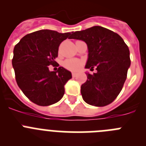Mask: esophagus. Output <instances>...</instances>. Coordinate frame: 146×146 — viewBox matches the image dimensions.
Wrapping results in <instances>:
<instances>
[{
	"mask_svg": "<svg viewBox=\"0 0 146 146\" xmlns=\"http://www.w3.org/2000/svg\"><path fill=\"white\" fill-rule=\"evenodd\" d=\"M72 77H77V74H76L75 72H72Z\"/></svg>",
	"mask_w": 146,
	"mask_h": 146,
	"instance_id": "esophagus-1",
	"label": "esophagus"
}]
</instances>
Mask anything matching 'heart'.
<instances>
[{"instance_id": "obj_1", "label": "heart", "mask_w": 146, "mask_h": 146, "mask_svg": "<svg viewBox=\"0 0 146 146\" xmlns=\"http://www.w3.org/2000/svg\"><path fill=\"white\" fill-rule=\"evenodd\" d=\"M82 66V61L78 59L69 58L64 62V66L70 71H77Z\"/></svg>"}]
</instances>
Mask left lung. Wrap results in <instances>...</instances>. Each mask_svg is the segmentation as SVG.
<instances>
[{
  "instance_id": "1",
  "label": "left lung",
  "mask_w": 146,
  "mask_h": 146,
  "mask_svg": "<svg viewBox=\"0 0 146 146\" xmlns=\"http://www.w3.org/2000/svg\"><path fill=\"white\" fill-rule=\"evenodd\" d=\"M70 38L84 41L88 48L87 80L81 86L82 99L88 104L104 107L113 102L123 88L131 60L129 50L118 33L101 26L73 32Z\"/></svg>"
}]
</instances>
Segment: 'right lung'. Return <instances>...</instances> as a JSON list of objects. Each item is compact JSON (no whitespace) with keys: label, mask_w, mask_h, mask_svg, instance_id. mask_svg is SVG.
<instances>
[{"label":"right lung","mask_w":146,"mask_h":146,"mask_svg":"<svg viewBox=\"0 0 146 146\" xmlns=\"http://www.w3.org/2000/svg\"><path fill=\"white\" fill-rule=\"evenodd\" d=\"M71 38L70 33L40 30L27 34L14 48L12 66L15 79L23 94L39 106H48L64 96V86L72 74L63 67L50 72L48 66L57 64L60 43Z\"/></svg>","instance_id":"add662e5"}]
</instances>
